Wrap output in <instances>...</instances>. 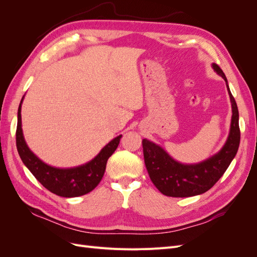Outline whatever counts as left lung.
<instances>
[{"instance_id": "left-lung-1", "label": "left lung", "mask_w": 257, "mask_h": 257, "mask_svg": "<svg viewBox=\"0 0 257 257\" xmlns=\"http://www.w3.org/2000/svg\"><path fill=\"white\" fill-rule=\"evenodd\" d=\"M212 67L226 81L232 108L229 135L221 151L198 164L184 165L170 158L160 146L143 139L144 159L148 174L155 188L166 196L190 197L207 192L226 172L238 151L240 143L238 107L225 74L217 64L213 63Z\"/></svg>"}]
</instances>
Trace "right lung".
Returning <instances> with one entry per match:
<instances>
[{
	"mask_svg": "<svg viewBox=\"0 0 257 257\" xmlns=\"http://www.w3.org/2000/svg\"><path fill=\"white\" fill-rule=\"evenodd\" d=\"M23 99V98H22ZM21 99V103H22ZM21 103L18 108L16 145L20 158L44 188L62 197H76L94 190L104 176L107 161L115 151L121 135L106 145L102 151L85 165L61 169L45 164L31 151L23 138L21 128Z\"/></svg>",
	"mask_w": 257,
	"mask_h": 257,
	"instance_id": "obj_1",
	"label": "right lung"
}]
</instances>
